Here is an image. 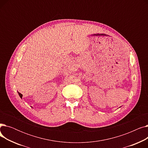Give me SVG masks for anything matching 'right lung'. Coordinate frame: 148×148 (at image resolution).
I'll return each instance as SVG.
<instances>
[{
  "label": "right lung",
  "instance_id": "right-lung-1",
  "mask_svg": "<svg viewBox=\"0 0 148 148\" xmlns=\"http://www.w3.org/2000/svg\"><path fill=\"white\" fill-rule=\"evenodd\" d=\"M18 95H20V98H22V96H23V95L21 94V93H20V92H18Z\"/></svg>",
  "mask_w": 148,
  "mask_h": 148
}]
</instances>
